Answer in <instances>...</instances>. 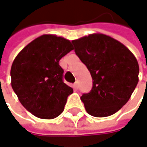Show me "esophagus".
<instances>
[{"label":"esophagus","mask_w":147,"mask_h":147,"mask_svg":"<svg viewBox=\"0 0 147 147\" xmlns=\"http://www.w3.org/2000/svg\"><path fill=\"white\" fill-rule=\"evenodd\" d=\"M73 87H74V89H76V90H77L78 89V82L76 81L75 83L73 84Z\"/></svg>","instance_id":"1"}]
</instances>
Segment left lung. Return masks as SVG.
<instances>
[{
  "mask_svg": "<svg viewBox=\"0 0 147 147\" xmlns=\"http://www.w3.org/2000/svg\"><path fill=\"white\" fill-rule=\"evenodd\" d=\"M71 43L92 78L91 92L81 97L87 112L98 118L115 113L138 83L136 58L123 44L105 34H89Z\"/></svg>",
  "mask_w": 147,
  "mask_h": 147,
  "instance_id": "left-lung-1",
  "label": "left lung"
}]
</instances>
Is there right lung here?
<instances>
[{
    "label": "right lung",
    "mask_w": 147,
    "mask_h": 147,
    "mask_svg": "<svg viewBox=\"0 0 147 147\" xmlns=\"http://www.w3.org/2000/svg\"><path fill=\"white\" fill-rule=\"evenodd\" d=\"M72 49L70 40L44 34L24 47L13 60L11 87L22 106L34 116L52 119L63 112L73 89L63 82L59 61Z\"/></svg>",
    "instance_id": "obj_1"
}]
</instances>
